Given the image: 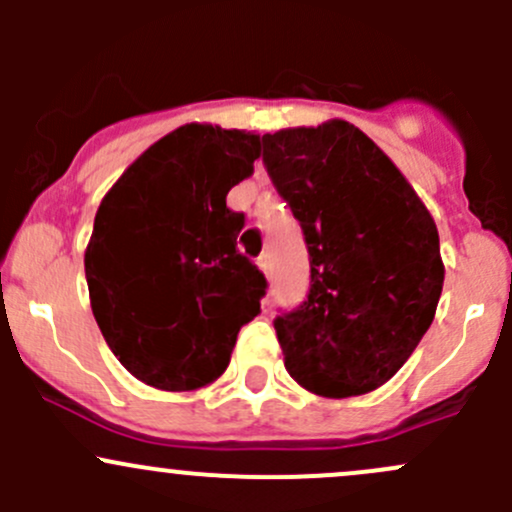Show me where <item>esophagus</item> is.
Returning <instances> with one entry per match:
<instances>
[{
    "label": "esophagus",
    "mask_w": 512,
    "mask_h": 512,
    "mask_svg": "<svg viewBox=\"0 0 512 512\" xmlns=\"http://www.w3.org/2000/svg\"><path fill=\"white\" fill-rule=\"evenodd\" d=\"M257 267H260V270L265 272L267 277L272 275V255H270V252H262V255L257 257Z\"/></svg>",
    "instance_id": "obj_1"
}]
</instances>
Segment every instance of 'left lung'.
<instances>
[{
    "instance_id": "left-lung-1",
    "label": "left lung",
    "mask_w": 512,
    "mask_h": 512,
    "mask_svg": "<svg viewBox=\"0 0 512 512\" xmlns=\"http://www.w3.org/2000/svg\"><path fill=\"white\" fill-rule=\"evenodd\" d=\"M277 193L309 250L307 302L275 319L285 369L327 399L379 389L436 317L446 267L431 213L349 121L262 136Z\"/></svg>"
}]
</instances>
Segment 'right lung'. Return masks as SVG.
Masks as SVG:
<instances>
[{"mask_svg": "<svg viewBox=\"0 0 512 512\" xmlns=\"http://www.w3.org/2000/svg\"><path fill=\"white\" fill-rule=\"evenodd\" d=\"M257 158V133L185 123L103 195L84 255L91 309L111 352L143 384H213L242 324L260 314L265 275L237 250L245 215L225 203Z\"/></svg>", "mask_w": 512, "mask_h": 512, "instance_id": "add662e5", "label": "right lung"}]
</instances>
